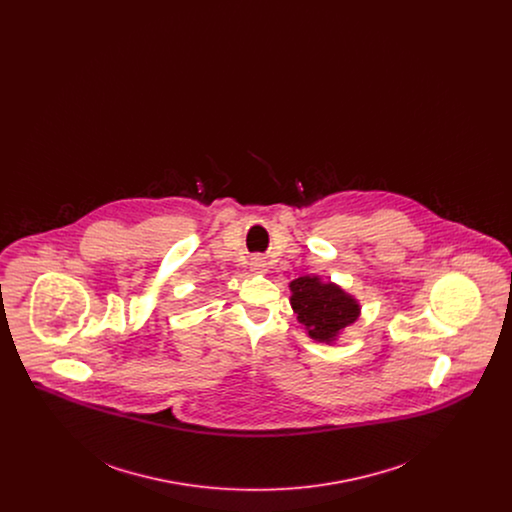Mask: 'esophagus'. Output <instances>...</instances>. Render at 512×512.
Instances as JSON below:
<instances>
[{
    "label": "esophagus",
    "instance_id": "esophagus-1",
    "mask_svg": "<svg viewBox=\"0 0 512 512\" xmlns=\"http://www.w3.org/2000/svg\"><path fill=\"white\" fill-rule=\"evenodd\" d=\"M249 267H251V270H253V272H259V274H265V272H267L268 270L267 261H265L263 257H259V255L251 259Z\"/></svg>",
    "mask_w": 512,
    "mask_h": 512
}]
</instances>
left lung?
Returning <instances> with one entry per match:
<instances>
[{"instance_id": "left-lung-1", "label": "left lung", "mask_w": 512, "mask_h": 512, "mask_svg": "<svg viewBox=\"0 0 512 512\" xmlns=\"http://www.w3.org/2000/svg\"><path fill=\"white\" fill-rule=\"evenodd\" d=\"M290 303L311 340L334 345L361 317V303L332 280L299 276L290 282Z\"/></svg>"}]
</instances>
